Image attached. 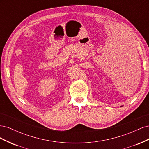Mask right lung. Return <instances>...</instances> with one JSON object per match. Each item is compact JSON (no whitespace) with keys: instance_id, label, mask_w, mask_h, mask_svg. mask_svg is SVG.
<instances>
[{"instance_id":"right-lung-1","label":"right lung","mask_w":149,"mask_h":149,"mask_svg":"<svg viewBox=\"0 0 149 149\" xmlns=\"http://www.w3.org/2000/svg\"><path fill=\"white\" fill-rule=\"evenodd\" d=\"M120 107H122V106H120Z\"/></svg>"}]
</instances>
